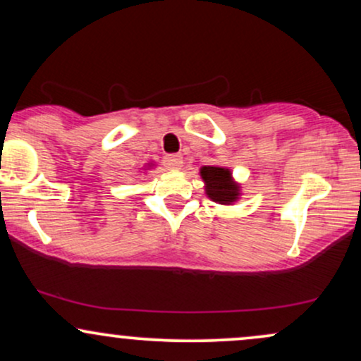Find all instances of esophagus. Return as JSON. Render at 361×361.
I'll use <instances>...</instances> for the list:
<instances>
[{"instance_id":"esophagus-1","label":"esophagus","mask_w":361,"mask_h":361,"mask_svg":"<svg viewBox=\"0 0 361 361\" xmlns=\"http://www.w3.org/2000/svg\"><path fill=\"white\" fill-rule=\"evenodd\" d=\"M164 166L168 169H175L178 171L181 166H183V157L180 154H169V156H164Z\"/></svg>"}]
</instances>
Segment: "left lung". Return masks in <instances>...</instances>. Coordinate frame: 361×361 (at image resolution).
<instances>
[{
	"label": "left lung",
	"mask_w": 361,
	"mask_h": 361,
	"mask_svg": "<svg viewBox=\"0 0 361 361\" xmlns=\"http://www.w3.org/2000/svg\"><path fill=\"white\" fill-rule=\"evenodd\" d=\"M200 176L205 183V193L210 200L221 205H233L241 198V185L226 166H202Z\"/></svg>",
	"instance_id": "obj_1"
}]
</instances>
